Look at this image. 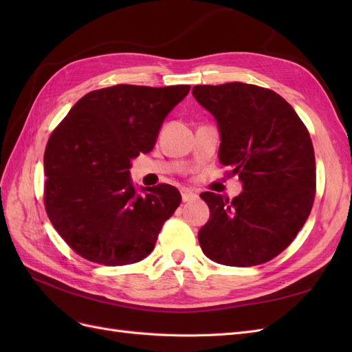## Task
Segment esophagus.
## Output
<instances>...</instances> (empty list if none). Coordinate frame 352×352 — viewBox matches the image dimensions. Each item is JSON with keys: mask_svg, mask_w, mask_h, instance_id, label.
<instances>
[{"mask_svg": "<svg viewBox=\"0 0 352 352\" xmlns=\"http://www.w3.org/2000/svg\"><path fill=\"white\" fill-rule=\"evenodd\" d=\"M180 195H182V201L188 202V201H192L197 198V192H194L192 189H188V188H182L180 189Z\"/></svg>", "mask_w": 352, "mask_h": 352, "instance_id": "1", "label": "esophagus"}]
</instances>
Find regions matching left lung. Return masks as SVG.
Listing matches in <instances>:
<instances>
[{
    "label": "left lung",
    "mask_w": 352,
    "mask_h": 352,
    "mask_svg": "<svg viewBox=\"0 0 352 352\" xmlns=\"http://www.w3.org/2000/svg\"><path fill=\"white\" fill-rule=\"evenodd\" d=\"M195 100L217 122L219 160L238 176L233 199L202 192L210 219L198 232L212 261L250 267L289 247L310 216L316 195V158L310 133L292 105L257 85H197Z\"/></svg>",
    "instance_id": "1"
}]
</instances>
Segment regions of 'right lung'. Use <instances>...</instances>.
I'll use <instances>...</instances> for the list:
<instances>
[{
	"label": "right lung",
	"mask_w": 352,
	"mask_h": 352,
	"mask_svg": "<svg viewBox=\"0 0 352 352\" xmlns=\"http://www.w3.org/2000/svg\"><path fill=\"white\" fill-rule=\"evenodd\" d=\"M190 87L114 85L92 91L52 131L44 154V204L58 235L104 265L144 260L180 204L167 184L138 195L129 170L150 153L166 116Z\"/></svg>",
	"instance_id": "add662e5"
}]
</instances>
